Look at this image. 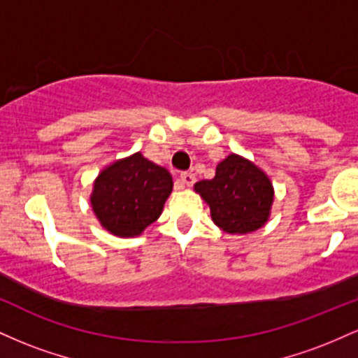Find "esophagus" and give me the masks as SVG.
<instances>
[{
    "label": "esophagus",
    "instance_id": "esophagus-1",
    "mask_svg": "<svg viewBox=\"0 0 358 358\" xmlns=\"http://www.w3.org/2000/svg\"><path fill=\"white\" fill-rule=\"evenodd\" d=\"M178 182L182 183V187H192L195 183V175L190 173V171H182L178 175Z\"/></svg>",
    "mask_w": 358,
    "mask_h": 358
}]
</instances>
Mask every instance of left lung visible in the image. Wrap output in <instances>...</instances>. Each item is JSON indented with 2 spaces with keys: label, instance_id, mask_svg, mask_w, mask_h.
<instances>
[{
  "label": "left lung",
  "instance_id": "8db88e82",
  "mask_svg": "<svg viewBox=\"0 0 358 358\" xmlns=\"http://www.w3.org/2000/svg\"><path fill=\"white\" fill-rule=\"evenodd\" d=\"M195 192L210 207L213 224L229 234H249L269 219L274 188L269 176L239 155L217 165L212 180H200Z\"/></svg>",
  "mask_w": 358,
  "mask_h": 358
}]
</instances>
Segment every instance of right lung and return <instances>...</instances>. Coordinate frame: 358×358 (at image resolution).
<instances>
[{"mask_svg":"<svg viewBox=\"0 0 358 358\" xmlns=\"http://www.w3.org/2000/svg\"><path fill=\"white\" fill-rule=\"evenodd\" d=\"M171 190L170 171L134 153L101 171L94 182L90 203L106 231L134 237L162 215Z\"/></svg>","mask_w":358,"mask_h":358,"instance_id":"add662e5","label":"right lung"}]
</instances>
